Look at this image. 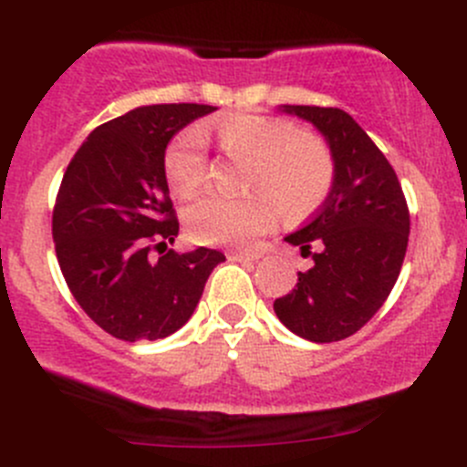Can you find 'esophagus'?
I'll list each match as a JSON object with an SVG mask.
<instances>
[{"mask_svg":"<svg viewBox=\"0 0 467 467\" xmlns=\"http://www.w3.org/2000/svg\"><path fill=\"white\" fill-rule=\"evenodd\" d=\"M233 257H234V260H239V262H257L262 257V253H255V251H234Z\"/></svg>","mask_w":467,"mask_h":467,"instance_id":"obj_1","label":"esophagus"}]
</instances>
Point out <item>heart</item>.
<instances>
[{
  "label": "heart",
  "instance_id": "1",
  "mask_svg": "<svg viewBox=\"0 0 467 467\" xmlns=\"http://www.w3.org/2000/svg\"><path fill=\"white\" fill-rule=\"evenodd\" d=\"M216 138L228 155L251 162L248 199L205 194L185 210L192 239L203 244H242L268 228L275 202L285 219H303L325 203L334 185L327 146L298 124L255 112H230L216 121ZM164 176L173 194L190 199L207 181L205 138L187 129L164 153Z\"/></svg>",
  "mask_w": 467,
  "mask_h": 467
}]
</instances>
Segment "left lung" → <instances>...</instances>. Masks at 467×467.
<instances>
[{
    "instance_id": "obj_1",
    "label": "left lung",
    "mask_w": 467,
    "mask_h": 467,
    "mask_svg": "<svg viewBox=\"0 0 467 467\" xmlns=\"http://www.w3.org/2000/svg\"><path fill=\"white\" fill-rule=\"evenodd\" d=\"M280 110L317 126L332 153L334 185L312 221L285 237L314 264L273 309L307 341H341L378 314L398 282L409 207L389 160L348 112L318 106Z\"/></svg>"
}]
</instances>
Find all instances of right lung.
Listing matches in <instances>:
<instances>
[{
    "label": "right lung",
    "mask_w": 467,
    "mask_h": 467,
    "mask_svg": "<svg viewBox=\"0 0 467 467\" xmlns=\"http://www.w3.org/2000/svg\"><path fill=\"white\" fill-rule=\"evenodd\" d=\"M214 110L203 103L135 108L94 129L60 182L51 221L60 271L83 312L121 341H155L181 329L210 273L225 262L203 246L167 251L178 219L164 150L178 130Z\"/></svg>",
    "instance_id": "right-lung-1"
}]
</instances>
